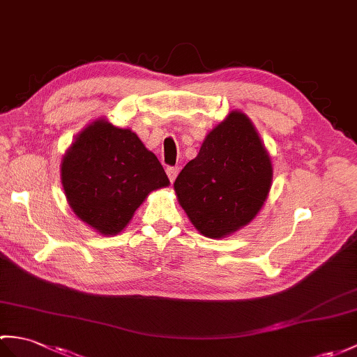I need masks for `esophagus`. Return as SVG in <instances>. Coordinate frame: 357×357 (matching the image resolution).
I'll use <instances>...</instances> for the list:
<instances>
[{
  "label": "esophagus",
  "mask_w": 357,
  "mask_h": 357,
  "mask_svg": "<svg viewBox=\"0 0 357 357\" xmlns=\"http://www.w3.org/2000/svg\"><path fill=\"white\" fill-rule=\"evenodd\" d=\"M165 173H167V176L170 179V182H175L178 173H179V167H167V170H165Z\"/></svg>",
  "instance_id": "1"
}]
</instances>
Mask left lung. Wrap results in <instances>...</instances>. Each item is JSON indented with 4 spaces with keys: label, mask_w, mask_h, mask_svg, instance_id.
Segmentation results:
<instances>
[{
    "label": "left lung",
    "mask_w": 357,
    "mask_h": 357,
    "mask_svg": "<svg viewBox=\"0 0 357 357\" xmlns=\"http://www.w3.org/2000/svg\"><path fill=\"white\" fill-rule=\"evenodd\" d=\"M272 176L271 156L252 121L242 111H231L208 132L173 188L199 233L222 238L260 213Z\"/></svg>",
    "instance_id": "8db88e82"
}]
</instances>
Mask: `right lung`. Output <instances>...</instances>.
Listing matches in <instances>:
<instances>
[{"instance_id": "add662e5", "label": "right lung", "mask_w": 357, "mask_h": 357, "mask_svg": "<svg viewBox=\"0 0 357 357\" xmlns=\"http://www.w3.org/2000/svg\"><path fill=\"white\" fill-rule=\"evenodd\" d=\"M61 181L70 208L102 236L121 233L149 195L170 185L135 132L106 119L89 123L66 149Z\"/></svg>"}]
</instances>
